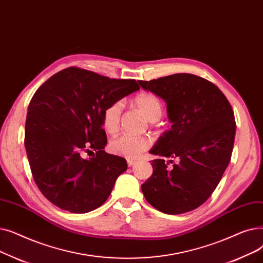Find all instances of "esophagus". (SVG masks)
<instances>
[{
	"mask_svg": "<svg viewBox=\"0 0 263 263\" xmlns=\"http://www.w3.org/2000/svg\"><path fill=\"white\" fill-rule=\"evenodd\" d=\"M135 160H133V159H127V165L129 166V167H132L133 165H135Z\"/></svg>",
	"mask_w": 263,
	"mask_h": 263,
	"instance_id": "34e87169",
	"label": "esophagus"
}]
</instances>
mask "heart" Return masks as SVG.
<instances>
[{"mask_svg":"<svg viewBox=\"0 0 263 263\" xmlns=\"http://www.w3.org/2000/svg\"><path fill=\"white\" fill-rule=\"evenodd\" d=\"M134 103L149 122H156L160 119L162 106L156 95L152 93H140L135 97ZM122 109L123 104L119 101L105 108L103 112V126L108 134L115 135L119 130ZM149 145H151V139L146 136L123 135L110 142V151L126 158H136L147 149Z\"/></svg>","mask_w":263,"mask_h":263,"instance_id":"b5f03b06","label":"heart"}]
</instances>
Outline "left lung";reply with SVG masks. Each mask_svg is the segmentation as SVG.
<instances>
[{
    "instance_id": "8db88e82",
    "label": "left lung",
    "mask_w": 263,
    "mask_h": 263,
    "mask_svg": "<svg viewBox=\"0 0 263 263\" xmlns=\"http://www.w3.org/2000/svg\"><path fill=\"white\" fill-rule=\"evenodd\" d=\"M143 90L167 104L171 128L149 153L153 174L141 185L146 201L165 214L176 215L203 204L228 167L235 137V120L218 87L192 73L138 81ZM165 158L180 161L167 168Z\"/></svg>"
}]
</instances>
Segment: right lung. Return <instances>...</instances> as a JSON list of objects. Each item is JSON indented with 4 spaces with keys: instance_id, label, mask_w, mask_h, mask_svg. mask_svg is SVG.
<instances>
[{
    "instance_id": "right-lung-1",
    "label": "right lung",
    "mask_w": 263,
    "mask_h": 263,
    "mask_svg": "<svg viewBox=\"0 0 263 263\" xmlns=\"http://www.w3.org/2000/svg\"><path fill=\"white\" fill-rule=\"evenodd\" d=\"M140 90L133 79H110L78 67L49 78L31 99L26 145L34 181L58 208L87 213L101 206L127 169L124 158L104 151L103 112ZM93 149L97 155H82Z\"/></svg>"
}]
</instances>
